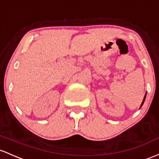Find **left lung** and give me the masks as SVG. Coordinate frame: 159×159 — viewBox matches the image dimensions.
Masks as SVG:
<instances>
[{"instance_id": "left-lung-1", "label": "left lung", "mask_w": 159, "mask_h": 159, "mask_svg": "<svg viewBox=\"0 0 159 159\" xmlns=\"http://www.w3.org/2000/svg\"><path fill=\"white\" fill-rule=\"evenodd\" d=\"M146 96H147V94H145V96H144V98H143V102H142V103H141V105H140V107H142V105L143 104L144 101H145V99H146Z\"/></svg>"}]
</instances>
